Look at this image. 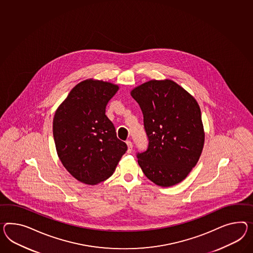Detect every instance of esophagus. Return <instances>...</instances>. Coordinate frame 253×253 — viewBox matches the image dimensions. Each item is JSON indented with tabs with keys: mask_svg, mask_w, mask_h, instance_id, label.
I'll list each match as a JSON object with an SVG mask.
<instances>
[{
	"mask_svg": "<svg viewBox=\"0 0 253 253\" xmlns=\"http://www.w3.org/2000/svg\"><path fill=\"white\" fill-rule=\"evenodd\" d=\"M126 145H127V152L128 153H130L131 151H132V148H133V144H132V142L130 141V140H127L126 141Z\"/></svg>",
	"mask_w": 253,
	"mask_h": 253,
	"instance_id": "1",
	"label": "esophagus"
}]
</instances>
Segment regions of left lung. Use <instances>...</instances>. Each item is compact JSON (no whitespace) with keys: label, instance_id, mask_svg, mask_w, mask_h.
<instances>
[{"label":"left lung","instance_id":"left-lung-1","mask_svg":"<svg viewBox=\"0 0 253 253\" xmlns=\"http://www.w3.org/2000/svg\"><path fill=\"white\" fill-rule=\"evenodd\" d=\"M131 95L142 111L149 139L147 150L136 153L144 174L162 187L181 182L196 165L205 142L197 102L169 80L149 81Z\"/></svg>","mask_w":253,"mask_h":253}]
</instances>
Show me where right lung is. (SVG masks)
I'll return each instance as SVG.
<instances>
[{
	"label": "right lung",
	"instance_id": "1",
	"mask_svg": "<svg viewBox=\"0 0 253 253\" xmlns=\"http://www.w3.org/2000/svg\"><path fill=\"white\" fill-rule=\"evenodd\" d=\"M118 86L86 80L76 85L59 105L53 119V136L60 162L86 184H96L114 173L127 150L118 139L105 108Z\"/></svg>",
	"mask_w": 253,
	"mask_h": 253
}]
</instances>
